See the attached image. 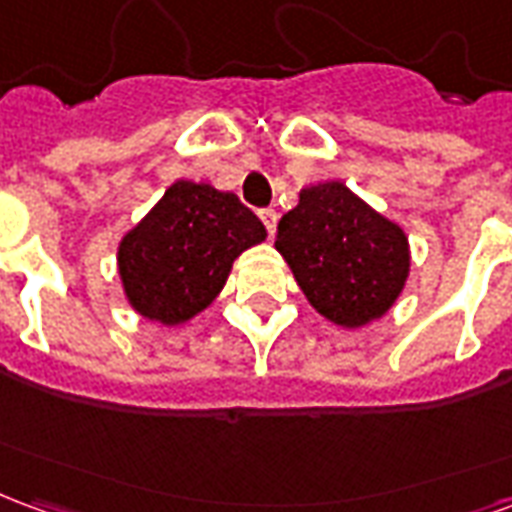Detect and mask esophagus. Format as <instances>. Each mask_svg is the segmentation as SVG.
<instances>
[{
    "instance_id": "esophagus-1",
    "label": "esophagus",
    "mask_w": 512,
    "mask_h": 512,
    "mask_svg": "<svg viewBox=\"0 0 512 512\" xmlns=\"http://www.w3.org/2000/svg\"><path fill=\"white\" fill-rule=\"evenodd\" d=\"M260 219H263V224H266L268 235L277 233V219H279V213L274 211V208H260Z\"/></svg>"
}]
</instances>
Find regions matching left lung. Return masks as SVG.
I'll list each match as a JSON object with an SVG mask.
<instances>
[{
	"mask_svg": "<svg viewBox=\"0 0 512 512\" xmlns=\"http://www.w3.org/2000/svg\"><path fill=\"white\" fill-rule=\"evenodd\" d=\"M277 249L315 310L340 326L381 318L406 285V233L340 180L301 191L277 224Z\"/></svg>",
	"mask_w": 512,
	"mask_h": 512,
	"instance_id": "1",
	"label": "left lung"
}]
</instances>
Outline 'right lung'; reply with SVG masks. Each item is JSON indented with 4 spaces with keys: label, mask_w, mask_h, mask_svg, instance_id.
Returning <instances> with one entry per match:
<instances>
[{
    "label": "right lung",
    "mask_w": 512,
    "mask_h": 512,
    "mask_svg": "<svg viewBox=\"0 0 512 512\" xmlns=\"http://www.w3.org/2000/svg\"><path fill=\"white\" fill-rule=\"evenodd\" d=\"M263 238V222L235 194L178 180L120 241L128 301L150 321H189L224 288L235 257Z\"/></svg>",
    "instance_id": "right-lung-1"
}]
</instances>
